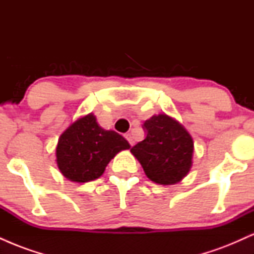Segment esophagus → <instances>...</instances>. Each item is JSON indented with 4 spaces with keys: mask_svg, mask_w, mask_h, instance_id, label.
I'll return each mask as SVG.
<instances>
[{
    "mask_svg": "<svg viewBox=\"0 0 254 254\" xmlns=\"http://www.w3.org/2000/svg\"><path fill=\"white\" fill-rule=\"evenodd\" d=\"M125 138L127 139V142H129V143L132 145L133 144V137H132V135H131V133H125Z\"/></svg>",
    "mask_w": 254,
    "mask_h": 254,
    "instance_id": "obj_1",
    "label": "esophagus"
}]
</instances>
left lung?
<instances>
[{"instance_id": "8db88e82", "label": "left lung", "mask_w": 254, "mask_h": 254, "mask_svg": "<svg viewBox=\"0 0 254 254\" xmlns=\"http://www.w3.org/2000/svg\"><path fill=\"white\" fill-rule=\"evenodd\" d=\"M145 137L131 148L154 183L173 185L190 171L193 141L182 124L167 115L153 116L143 123Z\"/></svg>"}]
</instances>
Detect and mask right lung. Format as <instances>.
Instances as JSON below:
<instances>
[{"label":"right lung","instance_id":"obj_1","mask_svg":"<svg viewBox=\"0 0 254 254\" xmlns=\"http://www.w3.org/2000/svg\"><path fill=\"white\" fill-rule=\"evenodd\" d=\"M129 148L123 136L104 130L90 113L61 135L56 148L57 165L69 180L87 183L100 177L111 159Z\"/></svg>","mask_w":254,"mask_h":254}]
</instances>
